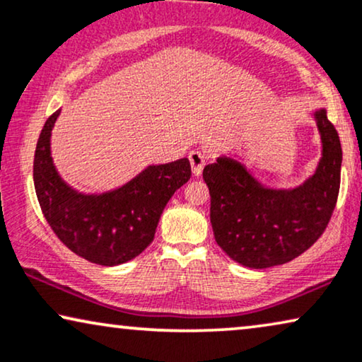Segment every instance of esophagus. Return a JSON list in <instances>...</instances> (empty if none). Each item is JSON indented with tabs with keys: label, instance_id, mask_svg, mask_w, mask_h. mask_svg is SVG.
<instances>
[{
	"label": "esophagus",
	"instance_id": "esophagus-1",
	"mask_svg": "<svg viewBox=\"0 0 362 362\" xmlns=\"http://www.w3.org/2000/svg\"><path fill=\"white\" fill-rule=\"evenodd\" d=\"M189 160H190L192 172H194V175H200L202 170H204V167H205L204 153H202L200 151H192L189 153Z\"/></svg>",
	"mask_w": 362,
	"mask_h": 362
}]
</instances>
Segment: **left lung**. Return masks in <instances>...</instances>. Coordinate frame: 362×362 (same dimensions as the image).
<instances>
[{"label": "left lung", "instance_id": "1", "mask_svg": "<svg viewBox=\"0 0 362 362\" xmlns=\"http://www.w3.org/2000/svg\"><path fill=\"white\" fill-rule=\"evenodd\" d=\"M316 115L322 157L298 189H264L240 162L221 157L204 168L218 247L248 268H269L305 253L329 223L339 194L343 151L325 109Z\"/></svg>", "mask_w": 362, "mask_h": 362}]
</instances>
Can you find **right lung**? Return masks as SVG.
<instances>
[{"label": "right lung", "mask_w": 362, "mask_h": 362, "mask_svg": "<svg viewBox=\"0 0 362 362\" xmlns=\"http://www.w3.org/2000/svg\"><path fill=\"white\" fill-rule=\"evenodd\" d=\"M59 110L46 120L35 152V189L54 235L77 257L114 267L141 255L152 243L167 202L189 182V158L152 165L109 194L81 195L54 170L49 137Z\"/></svg>", "instance_id": "obj_1"}]
</instances>
